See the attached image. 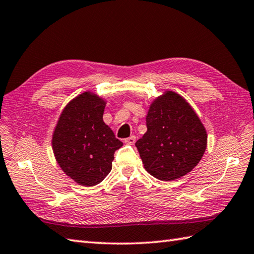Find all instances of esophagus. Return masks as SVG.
I'll return each mask as SVG.
<instances>
[{
	"mask_svg": "<svg viewBox=\"0 0 254 254\" xmlns=\"http://www.w3.org/2000/svg\"><path fill=\"white\" fill-rule=\"evenodd\" d=\"M135 139H136V137L134 136V135H132V136L124 139V143L127 144V145H133L134 143H135Z\"/></svg>",
	"mask_w": 254,
	"mask_h": 254,
	"instance_id": "esophagus-1",
	"label": "esophagus"
}]
</instances>
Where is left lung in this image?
I'll return each instance as SVG.
<instances>
[{
  "mask_svg": "<svg viewBox=\"0 0 254 254\" xmlns=\"http://www.w3.org/2000/svg\"><path fill=\"white\" fill-rule=\"evenodd\" d=\"M147 132L135 143L144 168L163 181L189 174L203 157L207 134L187 100L166 91L150 105Z\"/></svg>",
  "mask_w": 254,
  "mask_h": 254,
  "instance_id": "8db88e82",
  "label": "left lung"
}]
</instances>
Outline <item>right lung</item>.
<instances>
[{
  "instance_id": "right-lung-1",
  "label": "right lung",
  "mask_w": 254,
  "mask_h": 254,
  "mask_svg": "<svg viewBox=\"0 0 254 254\" xmlns=\"http://www.w3.org/2000/svg\"><path fill=\"white\" fill-rule=\"evenodd\" d=\"M106 101L90 91L64 108L52 135V148L61 169L84 187L98 185L112 168L115 152L123 143L102 120Z\"/></svg>"
}]
</instances>
